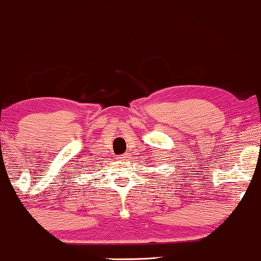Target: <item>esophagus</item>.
I'll list each match as a JSON object with an SVG mask.
<instances>
[{"instance_id":"34e87169","label":"esophagus","mask_w":261,"mask_h":261,"mask_svg":"<svg viewBox=\"0 0 261 261\" xmlns=\"http://www.w3.org/2000/svg\"><path fill=\"white\" fill-rule=\"evenodd\" d=\"M121 158H124V160H126V158H128V155H127V154H124Z\"/></svg>"}]
</instances>
